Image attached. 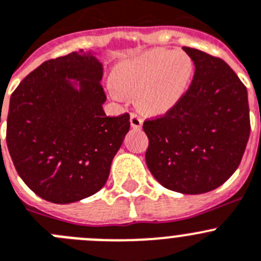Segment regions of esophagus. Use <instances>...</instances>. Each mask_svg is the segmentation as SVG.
<instances>
[{"label": "esophagus", "instance_id": "34e87169", "mask_svg": "<svg viewBox=\"0 0 261 261\" xmlns=\"http://www.w3.org/2000/svg\"><path fill=\"white\" fill-rule=\"evenodd\" d=\"M142 119L140 118V115L138 114H130V125H132L133 129H141L142 128Z\"/></svg>", "mask_w": 261, "mask_h": 261}]
</instances>
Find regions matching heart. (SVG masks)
<instances>
[{"label": "heart", "instance_id": "1", "mask_svg": "<svg viewBox=\"0 0 261 261\" xmlns=\"http://www.w3.org/2000/svg\"><path fill=\"white\" fill-rule=\"evenodd\" d=\"M194 75V61L186 53L150 49L115 64L109 90L118 101L136 95L146 114L164 115L182 101Z\"/></svg>", "mask_w": 261, "mask_h": 261}]
</instances>
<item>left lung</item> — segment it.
Masks as SVG:
<instances>
[{
  "label": "left lung",
  "instance_id": "1",
  "mask_svg": "<svg viewBox=\"0 0 261 261\" xmlns=\"http://www.w3.org/2000/svg\"><path fill=\"white\" fill-rule=\"evenodd\" d=\"M182 50L194 61V80L173 110L143 123L145 158L160 185L203 194L223 185L242 160L250 137L247 89L223 59Z\"/></svg>",
  "mask_w": 261,
  "mask_h": 261
}]
</instances>
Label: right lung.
<instances>
[{"mask_svg":"<svg viewBox=\"0 0 261 261\" xmlns=\"http://www.w3.org/2000/svg\"><path fill=\"white\" fill-rule=\"evenodd\" d=\"M97 56L81 49L44 62L11 94L7 149L21 180L47 202L68 204L101 190L130 126L128 114H105Z\"/></svg>","mask_w":261,"mask_h":261,"instance_id":"obj_1","label":"right lung"}]
</instances>
